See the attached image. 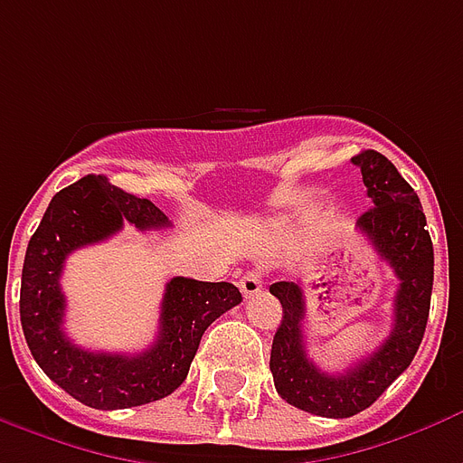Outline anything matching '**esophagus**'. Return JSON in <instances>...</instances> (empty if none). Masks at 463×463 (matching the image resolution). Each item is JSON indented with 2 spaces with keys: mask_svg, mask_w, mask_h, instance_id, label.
I'll list each match as a JSON object with an SVG mask.
<instances>
[{
  "mask_svg": "<svg viewBox=\"0 0 463 463\" xmlns=\"http://www.w3.org/2000/svg\"><path fill=\"white\" fill-rule=\"evenodd\" d=\"M238 288L245 298H252V295H258L262 290V272L258 270H248L242 275L241 280H238Z\"/></svg>",
  "mask_w": 463,
  "mask_h": 463,
  "instance_id": "esophagus-1",
  "label": "esophagus"
}]
</instances>
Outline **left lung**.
I'll return each instance as SVG.
<instances>
[{
	"instance_id": "left-lung-1",
	"label": "left lung",
	"mask_w": 463,
	"mask_h": 463,
	"mask_svg": "<svg viewBox=\"0 0 463 463\" xmlns=\"http://www.w3.org/2000/svg\"><path fill=\"white\" fill-rule=\"evenodd\" d=\"M352 163L359 165L367 195L374 203V208L359 215L357 228L399 280L389 337L345 372H322L305 349L300 282L270 285V292L282 305V320L270 352L275 389L292 407L330 419L354 417L372 407L411 364L427 330L434 285V248L414 188L382 153L362 151Z\"/></svg>"
}]
</instances>
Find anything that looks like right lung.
<instances>
[{
  "label": "right lung",
  "instance_id": "add662e5",
  "mask_svg": "<svg viewBox=\"0 0 463 463\" xmlns=\"http://www.w3.org/2000/svg\"><path fill=\"white\" fill-rule=\"evenodd\" d=\"M123 222L138 231L171 225L151 201L116 188L104 175H84L56 193L26 248L19 295L22 330L36 364L66 394L106 411L141 407L175 392L188 377L203 332L242 300L232 282L173 278L151 347L138 354L76 347L64 335L66 300L59 285L64 260L69 252L116 235Z\"/></svg>",
  "mask_w": 463,
  "mask_h": 463
}]
</instances>
